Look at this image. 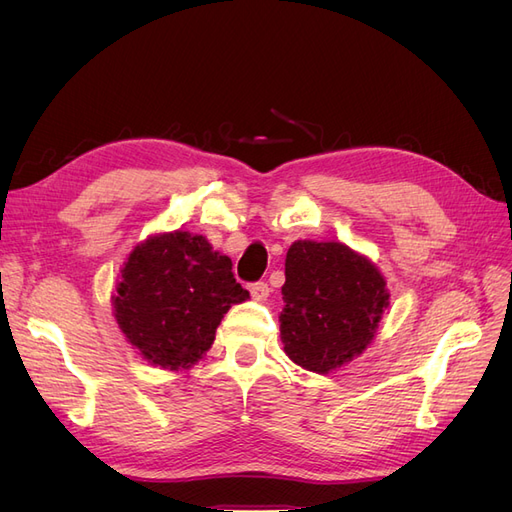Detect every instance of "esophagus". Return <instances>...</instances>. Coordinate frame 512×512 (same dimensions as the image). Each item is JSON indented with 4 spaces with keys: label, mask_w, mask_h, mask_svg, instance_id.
I'll return each instance as SVG.
<instances>
[{
    "label": "esophagus",
    "mask_w": 512,
    "mask_h": 512,
    "mask_svg": "<svg viewBox=\"0 0 512 512\" xmlns=\"http://www.w3.org/2000/svg\"><path fill=\"white\" fill-rule=\"evenodd\" d=\"M269 286L265 284V282H256V284H250V294H252V299L254 301H267V297H269Z\"/></svg>",
    "instance_id": "obj_1"
}]
</instances>
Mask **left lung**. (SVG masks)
Returning a JSON list of instances; mask_svg holds the SVG:
<instances>
[{
	"label": "left lung",
	"mask_w": 512,
	"mask_h": 512,
	"mask_svg": "<svg viewBox=\"0 0 512 512\" xmlns=\"http://www.w3.org/2000/svg\"><path fill=\"white\" fill-rule=\"evenodd\" d=\"M280 331L292 363L329 374L374 339L389 290L367 256L339 241H294L286 254Z\"/></svg>",
	"instance_id": "8db88e82"
}]
</instances>
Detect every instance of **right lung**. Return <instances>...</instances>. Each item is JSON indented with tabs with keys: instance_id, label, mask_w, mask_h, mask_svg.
Segmentation results:
<instances>
[{
	"instance_id": "right-lung-1",
	"label": "right lung",
	"mask_w": 512,
	"mask_h": 512,
	"mask_svg": "<svg viewBox=\"0 0 512 512\" xmlns=\"http://www.w3.org/2000/svg\"><path fill=\"white\" fill-rule=\"evenodd\" d=\"M250 299L232 260L203 235L156 232L121 267L113 316L145 361L168 371L194 367L211 348L224 314Z\"/></svg>"
}]
</instances>
